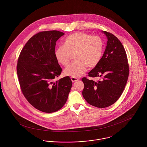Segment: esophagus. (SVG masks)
<instances>
[{
	"label": "esophagus",
	"mask_w": 147,
	"mask_h": 147,
	"mask_svg": "<svg viewBox=\"0 0 147 147\" xmlns=\"http://www.w3.org/2000/svg\"><path fill=\"white\" fill-rule=\"evenodd\" d=\"M71 80H72V82L73 83H74V82H77V81H78V80H79L78 78H73V77H71Z\"/></svg>",
	"instance_id": "obj_1"
}]
</instances>
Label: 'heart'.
<instances>
[{
	"label": "heart",
	"mask_w": 147,
	"mask_h": 147,
	"mask_svg": "<svg viewBox=\"0 0 147 147\" xmlns=\"http://www.w3.org/2000/svg\"><path fill=\"white\" fill-rule=\"evenodd\" d=\"M103 49V42L99 36L78 32L65 38L63 46L56 49L55 56L59 63L67 67L72 55L75 54L76 61L64 69V74L66 76L78 78L85 72L87 67L93 68L98 64L102 56Z\"/></svg>",
	"instance_id": "b5f03b06"
}]
</instances>
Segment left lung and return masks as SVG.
Segmentation results:
<instances>
[{
    "mask_svg": "<svg viewBox=\"0 0 147 147\" xmlns=\"http://www.w3.org/2000/svg\"><path fill=\"white\" fill-rule=\"evenodd\" d=\"M107 42L98 64L88 73L91 78H102L94 82L86 77L82 94L85 101L93 106L104 108L114 104L122 95L128 75L129 65L125 49L121 42L110 32H103Z\"/></svg>",
    "mask_w": 147,
    "mask_h": 147,
    "instance_id": "obj_1",
    "label": "left lung"
}]
</instances>
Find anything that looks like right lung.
<instances>
[{
	"label": "right lung",
	"instance_id": "right-lung-1",
	"mask_svg": "<svg viewBox=\"0 0 147 147\" xmlns=\"http://www.w3.org/2000/svg\"><path fill=\"white\" fill-rule=\"evenodd\" d=\"M64 34L58 30L36 34L18 58L16 69L21 92L30 105L44 113L61 109L72 87L69 76L54 80L62 71L55 56L56 42Z\"/></svg>",
	"mask_w": 147,
	"mask_h": 147
}]
</instances>
